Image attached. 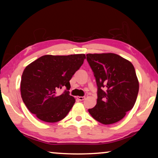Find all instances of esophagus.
Listing matches in <instances>:
<instances>
[{
    "mask_svg": "<svg viewBox=\"0 0 158 158\" xmlns=\"http://www.w3.org/2000/svg\"><path fill=\"white\" fill-rule=\"evenodd\" d=\"M77 98L78 99L79 101H83L85 99V96H77Z\"/></svg>",
    "mask_w": 158,
    "mask_h": 158,
    "instance_id": "esophagus-1",
    "label": "esophagus"
}]
</instances>
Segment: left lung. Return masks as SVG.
Wrapping results in <instances>:
<instances>
[{
	"label": "left lung",
	"mask_w": 158,
	"mask_h": 158,
	"mask_svg": "<svg viewBox=\"0 0 158 158\" xmlns=\"http://www.w3.org/2000/svg\"><path fill=\"white\" fill-rule=\"evenodd\" d=\"M98 86L97 103L88 109L103 124L122 120L132 109L139 91V81L131 62L114 53L88 54Z\"/></svg>",
	"instance_id": "8db88e82"
}]
</instances>
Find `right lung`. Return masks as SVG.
<instances>
[{
    "instance_id": "right-lung-1",
    "label": "right lung",
    "mask_w": 158,
    "mask_h": 158,
    "mask_svg": "<svg viewBox=\"0 0 158 158\" xmlns=\"http://www.w3.org/2000/svg\"><path fill=\"white\" fill-rule=\"evenodd\" d=\"M85 59L84 54L47 55L28 64L21 76V94L30 112L43 122L63 119L75 99L68 90L61 95L57 91L63 87L70 90V81Z\"/></svg>"
}]
</instances>
